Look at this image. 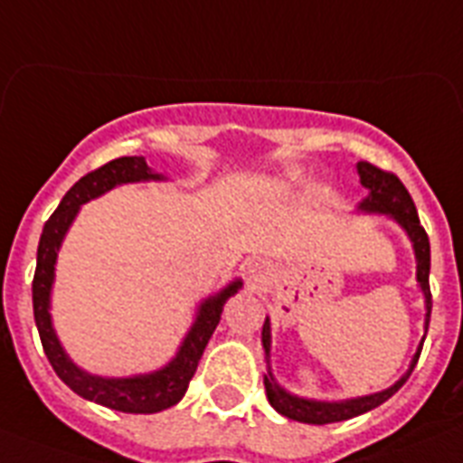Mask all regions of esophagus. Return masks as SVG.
Segmentation results:
<instances>
[{
	"mask_svg": "<svg viewBox=\"0 0 463 463\" xmlns=\"http://www.w3.org/2000/svg\"><path fill=\"white\" fill-rule=\"evenodd\" d=\"M246 277L248 284L265 286L269 277H272V267L262 262V260H250V262H246Z\"/></svg>",
	"mask_w": 463,
	"mask_h": 463,
	"instance_id": "34e87169",
	"label": "esophagus"
}]
</instances>
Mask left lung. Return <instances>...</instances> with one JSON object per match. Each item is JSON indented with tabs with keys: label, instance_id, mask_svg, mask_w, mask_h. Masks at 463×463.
<instances>
[{
	"label": "left lung",
	"instance_id": "8db88e82",
	"mask_svg": "<svg viewBox=\"0 0 463 463\" xmlns=\"http://www.w3.org/2000/svg\"><path fill=\"white\" fill-rule=\"evenodd\" d=\"M357 175H360V184L364 186L366 196L357 203V213H366V215H385L388 220L402 229L407 239H410L411 248H414L416 258V281H419V291L423 293V307H426V319H423V334L429 331L430 322V307H433V300H430V286H429V274H430V243L426 229L419 222V215H416V205L411 201L410 191L404 189V184L395 175L391 172H383L373 167L372 163H364L360 160L357 163ZM423 335L419 345H416V353L410 362V369L397 378L395 383L385 391L372 392V395H360V397H347V400H315V397H303L296 395V392L286 391L284 385L279 383L272 373V366H269V350H272V324H269V317L262 324V347H265V360H267V373H265V392L267 400L272 404L274 410L279 411L286 419H293V421L300 423H315V426H324V423H335V421H347L353 416H360L364 411L376 410L378 404H383L388 397L395 395L400 388L404 385V381L410 378V373L414 372L416 362H419V354H421Z\"/></svg>",
	"mask_w": 463,
	"mask_h": 463
}]
</instances>
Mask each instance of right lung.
<instances>
[{
	"mask_svg": "<svg viewBox=\"0 0 463 463\" xmlns=\"http://www.w3.org/2000/svg\"><path fill=\"white\" fill-rule=\"evenodd\" d=\"M137 182H167V177L163 172L148 167L144 156H122L90 172L71 186V191L42 229L40 246H37V269L33 279V309L49 364L72 392H78L90 402L103 404L109 410L125 411V414H156L177 404L184 397L191 376L196 373L198 360L220 324L224 303L241 291L243 281L234 279L224 288L201 300L196 317L179 343L175 357L156 372L135 373V376H99L75 364L66 353V347L61 345L59 334L52 322V291L56 281L59 250L82 205L109 194L116 186L137 184Z\"/></svg>",
	"mask_w": 463,
	"mask_h": 463,
	"instance_id": "obj_1",
	"label": "right lung"
}]
</instances>
